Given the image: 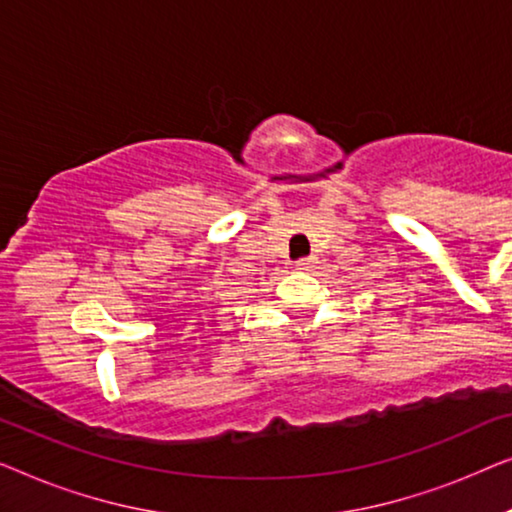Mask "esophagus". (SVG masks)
Returning <instances> with one entry per match:
<instances>
[{
  "label": "esophagus",
  "instance_id": "34e87169",
  "mask_svg": "<svg viewBox=\"0 0 512 512\" xmlns=\"http://www.w3.org/2000/svg\"><path fill=\"white\" fill-rule=\"evenodd\" d=\"M294 266H297V269H299V271H311V269H313V266H315V257H306V259H299V262H297V264H294Z\"/></svg>",
  "mask_w": 512,
  "mask_h": 512
}]
</instances>
